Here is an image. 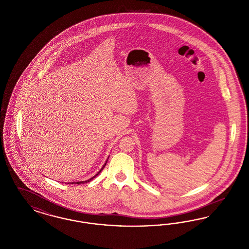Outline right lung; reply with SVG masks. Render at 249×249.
Masks as SVG:
<instances>
[{"instance_id": "add662e5", "label": "right lung", "mask_w": 249, "mask_h": 249, "mask_svg": "<svg viewBox=\"0 0 249 249\" xmlns=\"http://www.w3.org/2000/svg\"><path fill=\"white\" fill-rule=\"evenodd\" d=\"M107 165V163H106V164H105V165L103 166V168H102V169H101V170H100V172H99V173H98V174H97V175H96V176H94V177H93V178H90V179H89V180H88V181H82V182H76V183H74V184H78V185H79V184H83V183H85V182H86V183H87V182H89V181H91V180H92V179H93V178H96V177H97V176H98V175H99V174H100V173H101V172H102V170H103V169H104V168H105V166ZM71 184H73V183H71Z\"/></svg>"}]
</instances>
